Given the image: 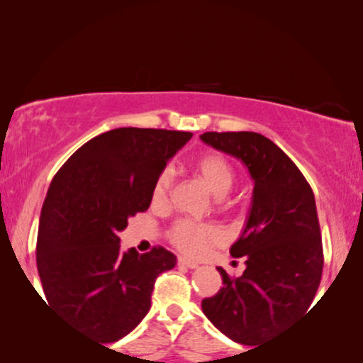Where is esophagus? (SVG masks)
<instances>
[{"label":"esophagus","mask_w":363,"mask_h":363,"mask_svg":"<svg viewBox=\"0 0 363 363\" xmlns=\"http://www.w3.org/2000/svg\"><path fill=\"white\" fill-rule=\"evenodd\" d=\"M178 264L185 266V267H190V269H196V267H198V264H196L195 261L186 259V257H178Z\"/></svg>","instance_id":"obj_1"}]
</instances>
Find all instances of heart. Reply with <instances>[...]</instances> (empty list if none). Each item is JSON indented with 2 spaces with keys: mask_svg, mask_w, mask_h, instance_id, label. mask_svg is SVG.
I'll list each match as a JSON object with an SVG mask.
<instances>
[{
  "mask_svg": "<svg viewBox=\"0 0 363 363\" xmlns=\"http://www.w3.org/2000/svg\"><path fill=\"white\" fill-rule=\"evenodd\" d=\"M195 170L215 196H225L235 180V172L230 162L215 152L198 157L195 160ZM168 186H170V173L165 170L158 175L153 185V201H162L167 196ZM216 238L218 233L213 228L198 225L191 220L178 221L172 230V241L186 255H200L205 251L208 242L215 241Z\"/></svg>",
  "mask_w": 363,
  "mask_h": 363,
  "instance_id": "b5f03b06",
  "label": "heart"
}]
</instances>
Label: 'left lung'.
I'll use <instances>...</instances> for the list:
<instances>
[{
    "instance_id": "8db88e82",
    "label": "left lung",
    "mask_w": 363,
    "mask_h": 363,
    "mask_svg": "<svg viewBox=\"0 0 363 363\" xmlns=\"http://www.w3.org/2000/svg\"><path fill=\"white\" fill-rule=\"evenodd\" d=\"M201 142L245 163L252 180L245 230L231 246L246 269L201 301L203 314L231 340L256 345L309 309L324 256L315 198L296 163L256 132H206Z\"/></svg>"
}]
</instances>
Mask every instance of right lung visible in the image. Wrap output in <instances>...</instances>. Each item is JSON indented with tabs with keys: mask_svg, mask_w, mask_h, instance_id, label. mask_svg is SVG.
I'll return each instance as SVG.
<instances>
[{
	"mask_svg": "<svg viewBox=\"0 0 363 363\" xmlns=\"http://www.w3.org/2000/svg\"><path fill=\"white\" fill-rule=\"evenodd\" d=\"M191 132L113 128L76 150L56 173L39 220L36 261L49 304L82 334L116 342L150 311L158 274L177 256L165 247L122 251L118 233L147 211L167 162Z\"/></svg>",
	"mask_w": 363,
	"mask_h": 363,
	"instance_id": "right-lung-1",
	"label": "right lung"
}]
</instances>
